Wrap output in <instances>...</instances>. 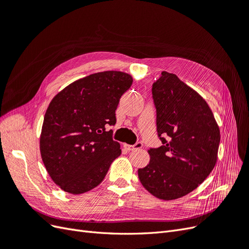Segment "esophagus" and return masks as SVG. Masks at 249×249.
<instances>
[{
    "label": "esophagus",
    "mask_w": 249,
    "mask_h": 249,
    "mask_svg": "<svg viewBox=\"0 0 249 249\" xmlns=\"http://www.w3.org/2000/svg\"><path fill=\"white\" fill-rule=\"evenodd\" d=\"M142 146H143V144H142V142H141V141H138V142H136V143H135L134 145L124 144V147H125L127 150H135V149H139V148H141Z\"/></svg>",
    "instance_id": "34e87169"
}]
</instances>
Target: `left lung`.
Returning <instances> with one entry per match:
<instances>
[{
    "label": "left lung",
    "mask_w": 249,
    "mask_h": 249,
    "mask_svg": "<svg viewBox=\"0 0 249 249\" xmlns=\"http://www.w3.org/2000/svg\"><path fill=\"white\" fill-rule=\"evenodd\" d=\"M152 94L162 145L149 148L150 161L138 176L156 197L177 199L196 189L213 170L219 127L207 102L176 74L162 71Z\"/></svg>",
    "instance_id": "left-lung-1"
}]
</instances>
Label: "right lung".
Returning <instances> with one entry per match:
<instances>
[{
    "label": "right lung",
    "mask_w": 249,
    "mask_h": 249,
    "mask_svg": "<svg viewBox=\"0 0 249 249\" xmlns=\"http://www.w3.org/2000/svg\"><path fill=\"white\" fill-rule=\"evenodd\" d=\"M132 83L130 74L122 71L97 72L71 83L50 103L40 153L50 177L64 191L93 189L122 154L106 127L116 124L119 100Z\"/></svg>",
    "instance_id": "right-lung-1"
}]
</instances>
